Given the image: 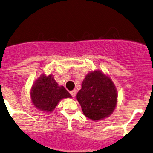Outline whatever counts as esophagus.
<instances>
[{
  "label": "esophagus",
  "mask_w": 153,
  "mask_h": 153,
  "mask_svg": "<svg viewBox=\"0 0 153 153\" xmlns=\"http://www.w3.org/2000/svg\"><path fill=\"white\" fill-rule=\"evenodd\" d=\"M70 94H71V95L72 96H73V97H75V94H76V91H75V90L71 91V92H70Z\"/></svg>",
  "instance_id": "esophagus-1"
}]
</instances>
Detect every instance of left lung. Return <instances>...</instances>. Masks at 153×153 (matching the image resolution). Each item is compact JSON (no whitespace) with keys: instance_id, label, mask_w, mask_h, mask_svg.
Segmentation results:
<instances>
[{"instance_id":"1","label":"left lung","mask_w":153,"mask_h":153,"mask_svg":"<svg viewBox=\"0 0 153 153\" xmlns=\"http://www.w3.org/2000/svg\"><path fill=\"white\" fill-rule=\"evenodd\" d=\"M77 99L85 116L96 121L112 114L117 105V93L110 78L96 71L84 79Z\"/></svg>"}]
</instances>
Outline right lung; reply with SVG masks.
Here are the masks:
<instances>
[{
    "instance_id": "add662e5",
    "label": "right lung",
    "mask_w": 153,
    "mask_h": 153,
    "mask_svg": "<svg viewBox=\"0 0 153 153\" xmlns=\"http://www.w3.org/2000/svg\"><path fill=\"white\" fill-rule=\"evenodd\" d=\"M31 97L33 104L38 109L51 112L61 99L72 96L64 87L59 86L50 75L47 77L42 75L36 80L31 88Z\"/></svg>"
}]
</instances>
